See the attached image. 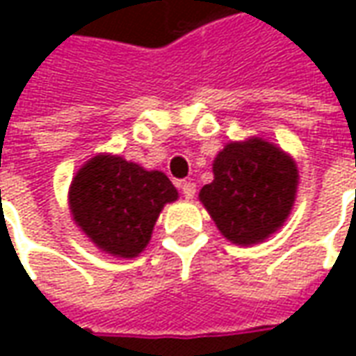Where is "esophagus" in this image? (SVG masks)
<instances>
[{"label": "esophagus", "instance_id": "obj_1", "mask_svg": "<svg viewBox=\"0 0 356 356\" xmlns=\"http://www.w3.org/2000/svg\"><path fill=\"white\" fill-rule=\"evenodd\" d=\"M177 186L185 198H193L194 193H196V185H194L193 181H179Z\"/></svg>", "mask_w": 356, "mask_h": 356}]
</instances>
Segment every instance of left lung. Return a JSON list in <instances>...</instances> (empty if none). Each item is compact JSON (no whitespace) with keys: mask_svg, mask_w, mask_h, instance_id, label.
Wrapping results in <instances>:
<instances>
[{"mask_svg":"<svg viewBox=\"0 0 356 356\" xmlns=\"http://www.w3.org/2000/svg\"><path fill=\"white\" fill-rule=\"evenodd\" d=\"M213 175L200 191V200L217 229L234 244L265 240L293 206L296 163L267 140L227 145L213 162Z\"/></svg>","mask_w":356,"mask_h":356,"instance_id":"8db88e82","label":"left lung"}]
</instances>
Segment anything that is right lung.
<instances>
[{
    "label": "right lung",
    "instance_id": "right-lung-1",
    "mask_svg": "<svg viewBox=\"0 0 356 356\" xmlns=\"http://www.w3.org/2000/svg\"><path fill=\"white\" fill-rule=\"evenodd\" d=\"M177 191L162 171H147L120 156H95L70 186L74 221L97 246L135 257L147 246L163 204Z\"/></svg>",
    "mask_w": 356,
    "mask_h": 356
}]
</instances>
